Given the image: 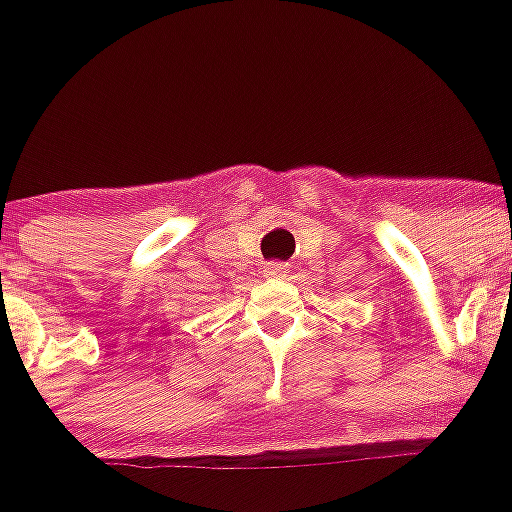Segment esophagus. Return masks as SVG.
I'll list each match as a JSON object with an SVG mask.
<instances>
[{
  "instance_id": "esophagus-1",
  "label": "esophagus",
  "mask_w": 512,
  "mask_h": 512,
  "mask_svg": "<svg viewBox=\"0 0 512 512\" xmlns=\"http://www.w3.org/2000/svg\"><path fill=\"white\" fill-rule=\"evenodd\" d=\"M287 267L282 265V262H265V267H262V272H265L267 277H282L285 275Z\"/></svg>"
}]
</instances>
